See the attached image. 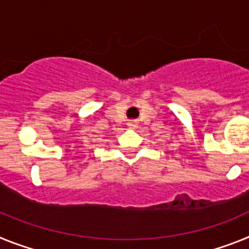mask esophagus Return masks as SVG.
Instances as JSON below:
<instances>
[{"label":"esophagus","mask_w":249,"mask_h":249,"mask_svg":"<svg viewBox=\"0 0 249 249\" xmlns=\"http://www.w3.org/2000/svg\"><path fill=\"white\" fill-rule=\"evenodd\" d=\"M127 126H129V129H131V130H135L138 127V122L137 120H129V122H127Z\"/></svg>","instance_id":"esophagus-1"}]
</instances>
